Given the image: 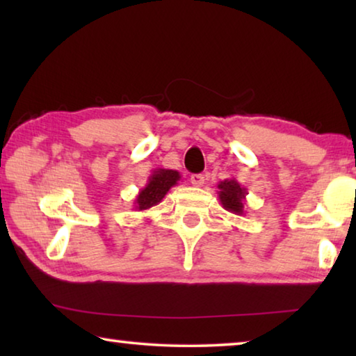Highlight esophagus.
I'll return each mask as SVG.
<instances>
[{"label":"esophagus","mask_w":356,"mask_h":356,"mask_svg":"<svg viewBox=\"0 0 356 356\" xmlns=\"http://www.w3.org/2000/svg\"><path fill=\"white\" fill-rule=\"evenodd\" d=\"M190 180H191L193 186H202L204 185V180H206V179H204L202 174H191Z\"/></svg>","instance_id":"obj_1"}]
</instances>
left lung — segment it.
I'll list each match as a JSON object with an SVG mask.
<instances>
[{
  "label": "left lung",
  "mask_w": 356,
  "mask_h": 356,
  "mask_svg": "<svg viewBox=\"0 0 356 356\" xmlns=\"http://www.w3.org/2000/svg\"><path fill=\"white\" fill-rule=\"evenodd\" d=\"M218 186V200L221 206L227 212L234 215H245V201H246V188L237 182V179H225L216 185Z\"/></svg>",
  "instance_id": "8db88e82"
}]
</instances>
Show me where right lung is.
<instances>
[{
  "label": "right lung",
  "instance_id": "1",
  "mask_svg": "<svg viewBox=\"0 0 356 356\" xmlns=\"http://www.w3.org/2000/svg\"><path fill=\"white\" fill-rule=\"evenodd\" d=\"M180 180V172L176 170H165V168H156L152 171L147 184L144 188L140 190L138 196L135 197V209L140 210H147L150 207L156 206V204L161 202V200L166 196V193L170 191L174 185H177Z\"/></svg>",
  "mask_w": 356,
  "mask_h": 356
}]
</instances>
